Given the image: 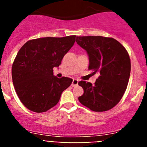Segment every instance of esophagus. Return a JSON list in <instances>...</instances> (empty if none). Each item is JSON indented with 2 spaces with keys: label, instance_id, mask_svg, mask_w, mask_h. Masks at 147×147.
<instances>
[{
  "label": "esophagus",
  "instance_id": "esophagus-1",
  "mask_svg": "<svg viewBox=\"0 0 147 147\" xmlns=\"http://www.w3.org/2000/svg\"><path fill=\"white\" fill-rule=\"evenodd\" d=\"M78 82H79V80H73L72 84H71V86L72 87H76L78 85Z\"/></svg>",
  "mask_w": 147,
  "mask_h": 147
}]
</instances>
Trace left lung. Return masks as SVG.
Segmentation results:
<instances>
[{
	"instance_id": "1",
	"label": "left lung",
	"mask_w": 147,
	"mask_h": 147,
	"mask_svg": "<svg viewBox=\"0 0 147 147\" xmlns=\"http://www.w3.org/2000/svg\"><path fill=\"white\" fill-rule=\"evenodd\" d=\"M76 42L88 53V69L98 74L94 85L79 82L84 93L78 99L95 112L112 109L121 99L129 82L131 63L127 50L111 37H76Z\"/></svg>"
}]
</instances>
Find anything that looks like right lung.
<instances>
[{"label": "right lung", "instance_id": "1", "mask_svg": "<svg viewBox=\"0 0 147 147\" xmlns=\"http://www.w3.org/2000/svg\"><path fill=\"white\" fill-rule=\"evenodd\" d=\"M76 35L28 40L19 50L11 67L13 85L23 105L35 113H43L59 102L61 94L72 83L68 77L54 76L71 49Z\"/></svg>", "mask_w": 147, "mask_h": 147}]
</instances>
